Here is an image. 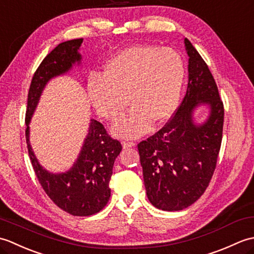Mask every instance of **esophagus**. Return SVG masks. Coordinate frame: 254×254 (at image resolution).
<instances>
[{
	"label": "esophagus",
	"instance_id": "esophagus-1",
	"mask_svg": "<svg viewBox=\"0 0 254 254\" xmlns=\"http://www.w3.org/2000/svg\"><path fill=\"white\" fill-rule=\"evenodd\" d=\"M122 145H123V148H130V147L135 146V143H133V142H123Z\"/></svg>",
	"mask_w": 254,
	"mask_h": 254
}]
</instances>
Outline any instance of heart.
I'll list each match as a JSON object with an SVG mask.
<instances>
[{
  "mask_svg": "<svg viewBox=\"0 0 254 254\" xmlns=\"http://www.w3.org/2000/svg\"><path fill=\"white\" fill-rule=\"evenodd\" d=\"M185 63L170 48L134 45L108 61L105 75L93 73L87 94L98 115L110 122L130 110L113 128L116 135L134 138L146 133L150 123L167 120L176 109L185 82Z\"/></svg>",
  "mask_w": 254,
  "mask_h": 254,
  "instance_id": "obj_1",
  "label": "heart"
}]
</instances>
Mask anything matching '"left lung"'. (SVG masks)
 <instances>
[{
  "instance_id": "left-lung-1",
  "label": "left lung",
  "mask_w": 254,
  "mask_h": 254,
  "mask_svg": "<svg viewBox=\"0 0 254 254\" xmlns=\"http://www.w3.org/2000/svg\"><path fill=\"white\" fill-rule=\"evenodd\" d=\"M189 83L185 98L166 126L138 143L146 194L155 207L181 210L201 197L216 168L222 145L224 105L207 64L185 39ZM199 104L210 106L202 125L192 121Z\"/></svg>"
}]
</instances>
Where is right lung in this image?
Here are the masks:
<instances>
[{"label": "right lung", "instance_id": "right-lung-1", "mask_svg": "<svg viewBox=\"0 0 254 254\" xmlns=\"http://www.w3.org/2000/svg\"><path fill=\"white\" fill-rule=\"evenodd\" d=\"M82 42V38L62 42L42 60L31 79L25 118L27 148L37 179L51 201L73 216H90L107 205L113 164L122 150L121 143L113 139L100 122L91 119L88 134L72 168L63 174H52L38 163L32 152L28 126L47 83L68 72L73 64H79Z\"/></svg>", "mask_w": 254, "mask_h": 254}]
</instances>
